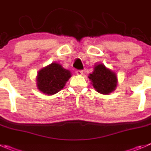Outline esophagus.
Masks as SVG:
<instances>
[{"mask_svg": "<svg viewBox=\"0 0 151 151\" xmlns=\"http://www.w3.org/2000/svg\"><path fill=\"white\" fill-rule=\"evenodd\" d=\"M76 74L79 76H81L83 74V71H82V70H77L76 71Z\"/></svg>", "mask_w": 151, "mask_h": 151, "instance_id": "34e87169", "label": "esophagus"}]
</instances>
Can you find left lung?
Here are the masks:
<instances>
[{
    "instance_id": "obj_1",
    "label": "left lung",
    "mask_w": 151,
    "mask_h": 151,
    "mask_svg": "<svg viewBox=\"0 0 151 151\" xmlns=\"http://www.w3.org/2000/svg\"><path fill=\"white\" fill-rule=\"evenodd\" d=\"M95 90L102 94H108L116 89L117 77L116 73L106 68L102 63L94 65L93 71L88 76Z\"/></svg>"
}]
</instances>
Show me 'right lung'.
Returning a JSON list of instances; mask_svg holds the SVG:
<instances>
[{
    "mask_svg": "<svg viewBox=\"0 0 151 151\" xmlns=\"http://www.w3.org/2000/svg\"><path fill=\"white\" fill-rule=\"evenodd\" d=\"M71 77L69 70L64 68L60 63H52L38 71L37 87L44 94H55L63 88Z\"/></svg>",
    "mask_w": 151,
    "mask_h": 151,
    "instance_id": "obj_1",
    "label": "right lung"
}]
</instances>
